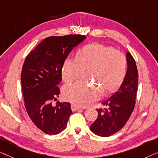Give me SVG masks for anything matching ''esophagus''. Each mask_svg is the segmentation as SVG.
I'll use <instances>...</instances> for the list:
<instances>
[{
    "label": "esophagus",
    "mask_w": 158,
    "mask_h": 158,
    "mask_svg": "<svg viewBox=\"0 0 158 158\" xmlns=\"http://www.w3.org/2000/svg\"><path fill=\"white\" fill-rule=\"evenodd\" d=\"M71 108H72V110L73 112H74V111H77V110H79V106L75 105V104H72V105H71Z\"/></svg>",
    "instance_id": "34e87169"
}]
</instances>
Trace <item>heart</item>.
Here are the masks:
<instances>
[{
	"label": "heart",
	"mask_w": 158,
	"mask_h": 158,
	"mask_svg": "<svg viewBox=\"0 0 158 158\" xmlns=\"http://www.w3.org/2000/svg\"><path fill=\"white\" fill-rule=\"evenodd\" d=\"M127 61L123 53L98 43L84 46L75 54L74 60L66 59L61 69L62 79L70 84L86 72L88 81L96 84L77 82L66 86L63 95L66 100L78 106H88L119 89L125 78Z\"/></svg>",
	"instance_id": "b5f03b06"
}]
</instances>
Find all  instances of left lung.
<instances>
[{
    "instance_id": "1",
    "label": "left lung",
    "mask_w": 158,
    "mask_h": 158,
    "mask_svg": "<svg viewBox=\"0 0 158 158\" xmlns=\"http://www.w3.org/2000/svg\"><path fill=\"white\" fill-rule=\"evenodd\" d=\"M127 70L118 91L102 104L104 109H97L98 117L91 124L90 130L95 135L109 137L121 130L132 114L135 105L138 84V72L134 58L127 53Z\"/></svg>"
}]
</instances>
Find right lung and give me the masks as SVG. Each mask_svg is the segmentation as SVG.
I'll return each instance as SVG.
<instances>
[{
	"label": "right lung",
	"instance_id": "add662e5",
	"mask_svg": "<svg viewBox=\"0 0 158 158\" xmlns=\"http://www.w3.org/2000/svg\"><path fill=\"white\" fill-rule=\"evenodd\" d=\"M86 36L69 34L44 39L26 57L21 80L24 105L35 126L48 135L66 128L72 111L69 102L52 101L59 97L61 69L72 50Z\"/></svg>",
	"mask_w": 158,
	"mask_h": 158
}]
</instances>
